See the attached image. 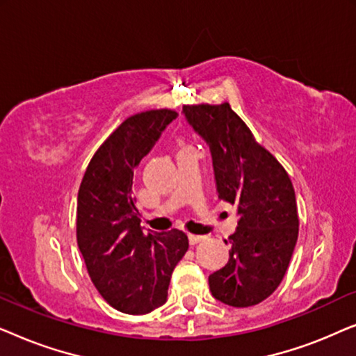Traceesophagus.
<instances>
[{"instance_id": "esophagus-1", "label": "esophagus", "mask_w": 356, "mask_h": 356, "mask_svg": "<svg viewBox=\"0 0 356 356\" xmlns=\"http://www.w3.org/2000/svg\"><path fill=\"white\" fill-rule=\"evenodd\" d=\"M204 238H206V236H202V235H193V233H189V235H188V240H189V243H191V245H197V243L202 241Z\"/></svg>"}]
</instances>
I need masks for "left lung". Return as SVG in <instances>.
<instances>
[{"label": "left lung", "instance_id": "left-lung-1", "mask_svg": "<svg viewBox=\"0 0 356 356\" xmlns=\"http://www.w3.org/2000/svg\"><path fill=\"white\" fill-rule=\"evenodd\" d=\"M183 113L211 149L218 199L236 206L230 257L209 286L228 306H254L280 285L298 240L293 184L228 102L184 105Z\"/></svg>", "mask_w": 356, "mask_h": 356}]
</instances>
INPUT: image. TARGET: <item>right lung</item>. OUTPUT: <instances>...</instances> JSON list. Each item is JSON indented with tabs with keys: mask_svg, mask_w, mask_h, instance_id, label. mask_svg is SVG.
<instances>
[{
	"mask_svg": "<svg viewBox=\"0 0 356 356\" xmlns=\"http://www.w3.org/2000/svg\"><path fill=\"white\" fill-rule=\"evenodd\" d=\"M175 110H147L126 118L90 159L77 193L76 236L95 289L115 309L145 314L167 301L170 277L188 251L181 230L140 228L133 177Z\"/></svg>",
	"mask_w": 356,
	"mask_h": 356,
	"instance_id": "1",
	"label": "right lung"
}]
</instances>
